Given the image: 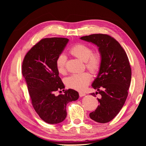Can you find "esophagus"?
<instances>
[{"label": "esophagus", "instance_id": "obj_1", "mask_svg": "<svg viewBox=\"0 0 146 146\" xmlns=\"http://www.w3.org/2000/svg\"><path fill=\"white\" fill-rule=\"evenodd\" d=\"M85 95H86V94L85 93H83V92H79V96H80V97H83V96H85Z\"/></svg>", "mask_w": 146, "mask_h": 146}]
</instances>
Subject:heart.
<instances>
[{"label":"heart","instance_id":"1","mask_svg":"<svg viewBox=\"0 0 146 146\" xmlns=\"http://www.w3.org/2000/svg\"><path fill=\"white\" fill-rule=\"evenodd\" d=\"M69 52L72 55L85 61V67L94 75L98 74L102 64V55L99 50H92V47L83 43L77 42L69 48ZM67 56L63 54H60L56 60L58 71L61 74L66 73ZM91 80L90 73L84 72L74 74L64 79L65 85L68 88L77 91H83L89 85Z\"/></svg>","mask_w":146,"mask_h":146}]
</instances>
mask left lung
Here are the masks:
<instances>
[{"instance_id": "left-lung-1", "label": "left lung", "mask_w": 146, "mask_h": 146, "mask_svg": "<svg viewBox=\"0 0 146 146\" xmlns=\"http://www.w3.org/2000/svg\"><path fill=\"white\" fill-rule=\"evenodd\" d=\"M81 39L95 44L102 55V64L92 87L98 91L91 94L99 106L90 113L92 120L107 123L116 116L125 104L130 85L131 69L126 52L120 44L107 34H92Z\"/></svg>"}]
</instances>
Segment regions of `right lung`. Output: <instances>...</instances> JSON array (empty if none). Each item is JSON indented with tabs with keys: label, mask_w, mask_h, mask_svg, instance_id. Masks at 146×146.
<instances>
[{
	"label": "right lung",
	"mask_w": 146,
	"mask_h": 146,
	"mask_svg": "<svg viewBox=\"0 0 146 146\" xmlns=\"http://www.w3.org/2000/svg\"><path fill=\"white\" fill-rule=\"evenodd\" d=\"M68 41L65 38L41 39L29 50L22 64V74L35 111L44 121L51 124L63 121L67 116L66 105L79 97L78 92L72 89L55 95V91L64 88L56 60Z\"/></svg>",
	"instance_id": "right-lung-1"
}]
</instances>
